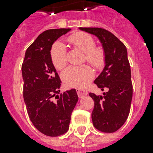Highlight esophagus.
I'll list each match as a JSON object with an SVG mask.
<instances>
[{"label":"esophagus","instance_id":"34e87169","mask_svg":"<svg viewBox=\"0 0 153 153\" xmlns=\"http://www.w3.org/2000/svg\"><path fill=\"white\" fill-rule=\"evenodd\" d=\"M77 94H78V96L79 98H82L84 96L87 95L88 92L86 91H84V90H81V89H77Z\"/></svg>","mask_w":153,"mask_h":153}]
</instances>
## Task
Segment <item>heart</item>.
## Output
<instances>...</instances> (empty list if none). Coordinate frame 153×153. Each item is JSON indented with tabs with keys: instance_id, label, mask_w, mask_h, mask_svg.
<instances>
[{
	"instance_id": "b5f03b06",
	"label": "heart",
	"mask_w": 153,
	"mask_h": 153,
	"mask_svg": "<svg viewBox=\"0 0 153 153\" xmlns=\"http://www.w3.org/2000/svg\"><path fill=\"white\" fill-rule=\"evenodd\" d=\"M75 48L85 53L86 59L94 66H100L103 62L104 52L100 48H94L95 42L90 35L79 32L72 35L68 39ZM51 58L53 65L56 69L61 70L67 64V51L64 44L57 42L54 44L51 51ZM93 70L87 65L71 66L62 73V79L67 86L74 88H84L92 80Z\"/></svg>"
}]
</instances>
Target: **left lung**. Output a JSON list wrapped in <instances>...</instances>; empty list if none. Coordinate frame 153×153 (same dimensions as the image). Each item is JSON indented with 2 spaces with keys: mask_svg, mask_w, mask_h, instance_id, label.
Masks as SVG:
<instances>
[{
  "mask_svg": "<svg viewBox=\"0 0 153 153\" xmlns=\"http://www.w3.org/2000/svg\"><path fill=\"white\" fill-rule=\"evenodd\" d=\"M95 36L104 51L105 67L94 80L103 95L90 93L94 102L91 117L94 126L104 133H114L128 118L133 98L131 69L126 47L111 32L100 27H79Z\"/></svg>",
  "mask_w": 153,
  "mask_h": 153,
  "instance_id": "obj_1",
  "label": "left lung"
}]
</instances>
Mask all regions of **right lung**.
Returning a JSON list of instances; mask_svg holds the SVG:
<instances>
[{
  "label": "right lung",
  "instance_id": "obj_1",
  "mask_svg": "<svg viewBox=\"0 0 153 153\" xmlns=\"http://www.w3.org/2000/svg\"><path fill=\"white\" fill-rule=\"evenodd\" d=\"M71 30L50 29L41 33L27 49L21 68L27 114L33 126L49 137L67 133L79 100L75 89L59 95L61 81L51 58L53 44Z\"/></svg>",
  "mask_w": 153,
  "mask_h": 153
}]
</instances>
